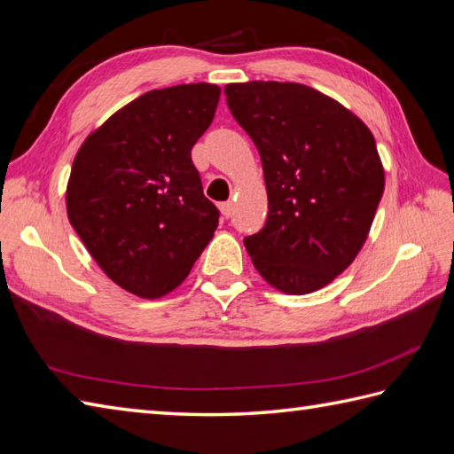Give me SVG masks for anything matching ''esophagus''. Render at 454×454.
I'll use <instances>...</instances> for the list:
<instances>
[{
	"mask_svg": "<svg viewBox=\"0 0 454 454\" xmlns=\"http://www.w3.org/2000/svg\"><path fill=\"white\" fill-rule=\"evenodd\" d=\"M231 201H224V203H220V213H223V216H226V218H230L231 216Z\"/></svg>",
	"mask_w": 454,
	"mask_h": 454,
	"instance_id": "1",
	"label": "esophagus"
}]
</instances>
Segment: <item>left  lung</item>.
<instances>
[{
  "instance_id": "8db88e82",
  "label": "left lung",
  "mask_w": 454,
  "mask_h": 454,
  "mask_svg": "<svg viewBox=\"0 0 454 454\" xmlns=\"http://www.w3.org/2000/svg\"><path fill=\"white\" fill-rule=\"evenodd\" d=\"M224 94L265 172V226L244 238L253 265L286 294L326 286L362 249L383 197L372 131L300 82H236Z\"/></svg>"
}]
</instances>
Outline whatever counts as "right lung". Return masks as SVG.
<instances>
[{
	"instance_id": "add662e5",
	"label": "right lung",
	"mask_w": 454,
	"mask_h": 454,
	"mask_svg": "<svg viewBox=\"0 0 454 454\" xmlns=\"http://www.w3.org/2000/svg\"><path fill=\"white\" fill-rule=\"evenodd\" d=\"M218 98L208 82L146 92L90 133L73 162L71 226L100 269L141 298L179 286L218 226L192 160Z\"/></svg>"
}]
</instances>
